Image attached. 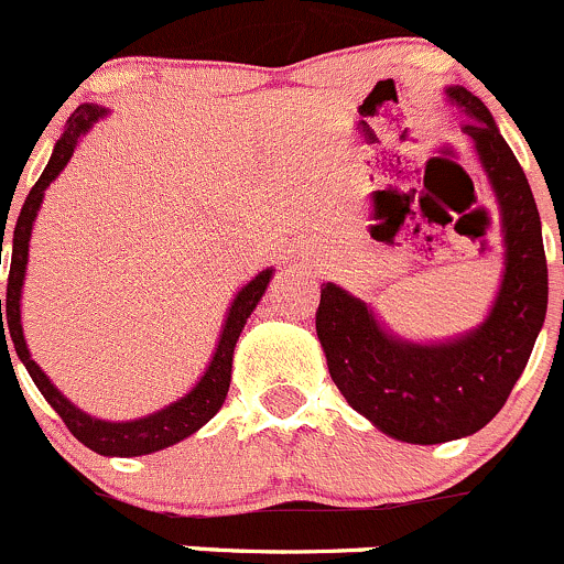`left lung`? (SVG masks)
<instances>
[{
  "label": "left lung",
  "mask_w": 564,
  "mask_h": 564,
  "mask_svg": "<svg viewBox=\"0 0 564 564\" xmlns=\"http://www.w3.org/2000/svg\"><path fill=\"white\" fill-rule=\"evenodd\" d=\"M446 94L465 112V132L500 205L506 272L489 316L467 335L424 346L391 335L365 302L335 283H324L316 311L329 376L348 405L387 435L419 446L473 435L500 413L549 305L541 216L524 170L476 94L462 86Z\"/></svg>",
  "instance_id": "8db88e82"
}]
</instances>
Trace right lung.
<instances>
[{
  "label": "right lung",
  "mask_w": 564,
  "mask_h": 564,
  "mask_svg": "<svg viewBox=\"0 0 564 564\" xmlns=\"http://www.w3.org/2000/svg\"><path fill=\"white\" fill-rule=\"evenodd\" d=\"M105 108L99 105H80L78 110L69 116L67 129H64L62 140L53 145L51 162L40 175V181L34 183L32 192H29L26 203L21 207V216H18L15 229H13V257H10V278H8V300H0V348H8V334L13 337V346L18 359L23 361V367L29 370L32 381L37 383V389L43 391V397L51 402L53 411L62 416V422L67 424V430L73 432L75 437L88 446L91 452L102 456H142L162 452V448L173 446V443H181L183 437L194 435L199 426L210 422L218 413V408L224 405L229 391V381H232V354L235 343L240 337L242 327H246L248 316L253 313V307L262 300L267 283L272 278L270 270L259 272L253 281H248L246 286L237 292L227 313V322H224L221 337H218V348L213 354L210 365H207L205 376L199 378V383L188 391L186 397L173 402V405L162 408V411L151 413V416L132 419V422H102V419H94L88 413H83L80 408H75L67 397L62 394L51 383V378L40 370L37 361L29 354L26 340H23V327H21V289H23V275H26V262H29V237H32V224L37 218L40 205H43L45 188L56 181L58 173L67 167L69 156L75 153V145H78L80 134H86L88 129L94 127V121L105 116ZM4 242V237H2ZM6 322H1V316ZM10 357V354H8Z\"/></svg>",
  "instance_id": "obj_1"
}]
</instances>
